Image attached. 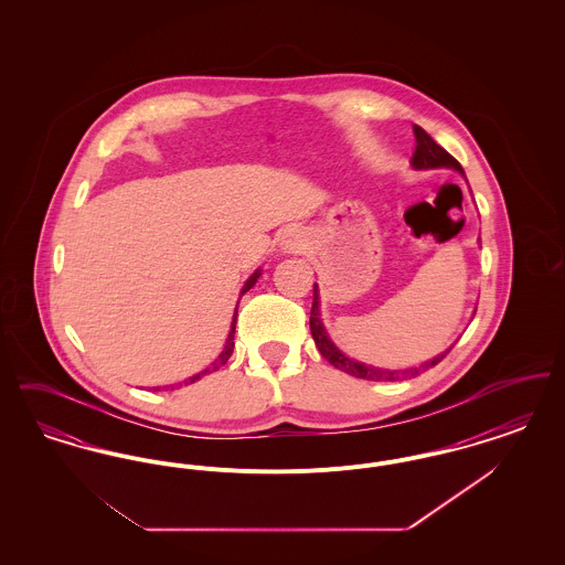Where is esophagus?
<instances>
[{
	"instance_id": "1",
	"label": "esophagus",
	"mask_w": 565,
	"mask_h": 565,
	"mask_svg": "<svg viewBox=\"0 0 565 565\" xmlns=\"http://www.w3.org/2000/svg\"><path fill=\"white\" fill-rule=\"evenodd\" d=\"M281 249L288 252V254H298L302 249V235L296 228L286 231V235L281 239Z\"/></svg>"
}]
</instances>
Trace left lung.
Listing matches in <instances>:
<instances>
[{
    "label": "left lung",
    "mask_w": 565,
    "mask_h": 565,
    "mask_svg": "<svg viewBox=\"0 0 565 565\" xmlns=\"http://www.w3.org/2000/svg\"><path fill=\"white\" fill-rule=\"evenodd\" d=\"M413 134H415V152H413V159L411 164L415 169H438V167H449V169H456L461 175H463V169L461 164L445 150L440 148L430 135L426 134L422 127L413 125ZM309 326H311V334H313V341H316V348L320 350L323 358L339 371L348 373V375L355 376V379H366V381H398V379H406V376L419 375L422 371H428L431 366H436L449 350L436 358H431L428 362H424L419 369H404V371H387V369H375V366H369V364H362L358 360H351L343 351L339 350L332 339L328 337L326 328H323L322 318H320V290H318V284L313 286V307H311V318H309Z\"/></svg>",
    "instance_id": "obj_1"
}]
</instances>
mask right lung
<instances>
[{"label": "right lung", "instance_id": "right-lung-1", "mask_svg": "<svg viewBox=\"0 0 565 565\" xmlns=\"http://www.w3.org/2000/svg\"><path fill=\"white\" fill-rule=\"evenodd\" d=\"M258 277H260V269H256V273L245 281V286L242 288V295H245L256 281H258ZM237 307H239V302H237ZM235 323H237V309H235V316H233V323H231V332H228V339H226V345H224V350L220 351V355L215 358L214 362H212V366H207L205 371H201V373H196L194 376H189L186 381H184V385H190V383H194V381H199L201 376L210 375V373H214L217 371L220 366H224L226 362H228V358L233 355V348H235ZM182 385V383H180ZM154 390H159V387H154ZM171 390H173V385H171Z\"/></svg>", "mask_w": 565, "mask_h": 565}]
</instances>
